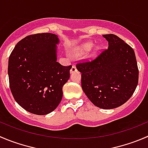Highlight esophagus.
Segmentation results:
<instances>
[{"instance_id":"obj_1","label":"esophagus","mask_w":148,"mask_h":148,"mask_svg":"<svg viewBox=\"0 0 148 148\" xmlns=\"http://www.w3.org/2000/svg\"><path fill=\"white\" fill-rule=\"evenodd\" d=\"M77 71V67H76L75 66H73L71 67V70H70V72H71V74H73V73L76 72V71Z\"/></svg>"}]
</instances>
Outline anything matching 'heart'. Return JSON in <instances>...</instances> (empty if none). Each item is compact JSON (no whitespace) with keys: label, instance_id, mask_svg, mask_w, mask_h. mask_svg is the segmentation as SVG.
<instances>
[{"label":"heart","instance_id":"heart-1","mask_svg":"<svg viewBox=\"0 0 148 148\" xmlns=\"http://www.w3.org/2000/svg\"><path fill=\"white\" fill-rule=\"evenodd\" d=\"M92 47V44L91 42H86V43L83 44V45L80 47V48L78 50L77 53H78L79 54L84 53L90 51Z\"/></svg>","mask_w":148,"mask_h":148}]
</instances>
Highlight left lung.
<instances>
[{"mask_svg":"<svg viewBox=\"0 0 148 148\" xmlns=\"http://www.w3.org/2000/svg\"><path fill=\"white\" fill-rule=\"evenodd\" d=\"M108 48L92 61L76 65L82 88L97 107L113 109L125 103L138 84L139 70L132 48L118 36L103 34Z\"/></svg>","mask_w":148,"mask_h":148,"instance_id":"left-lung-1","label":"left lung"}]
</instances>
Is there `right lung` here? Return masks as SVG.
Segmentation results:
<instances>
[{
	"label": "right lung",
	"mask_w": 148,
	"mask_h": 148,
	"mask_svg": "<svg viewBox=\"0 0 148 148\" xmlns=\"http://www.w3.org/2000/svg\"><path fill=\"white\" fill-rule=\"evenodd\" d=\"M58 36L38 33L27 36L16 45L8 59L9 85L14 100L36 115L53 111L63 97V86L71 66L57 62Z\"/></svg>",
	"instance_id": "obj_1"
}]
</instances>
